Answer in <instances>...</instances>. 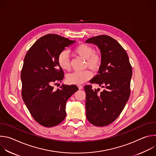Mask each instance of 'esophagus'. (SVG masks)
<instances>
[{
  "instance_id": "34e87169",
  "label": "esophagus",
  "mask_w": 156,
  "mask_h": 156,
  "mask_svg": "<svg viewBox=\"0 0 156 156\" xmlns=\"http://www.w3.org/2000/svg\"><path fill=\"white\" fill-rule=\"evenodd\" d=\"M78 88H79V90H82L83 87V86L82 85H81V84H78Z\"/></svg>"
}]
</instances>
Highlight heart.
<instances>
[{"mask_svg":"<svg viewBox=\"0 0 156 156\" xmlns=\"http://www.w3.org/2000/svg\"><path fill=\"white\" fill-rule=\"evenodd\" d=\"M73 51L78 55L86 59V66L89 68L94 71L99 70L101 65V58L99 54L94 52L93 47L85 44H81L74 49ZM57 61L62 69L64 70H70L71 63L67 51H62L58 56ZM93 76V73L90 70L75 72L67 75L66 80L70 84H80L90 80Z\"/></svg>","mask_w":156,"mask_h":156,"instance_id":"1","label":"heart"}]
</instances>
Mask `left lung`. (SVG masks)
<instances>
[{"label": "left lung", "mask_w": 156, "mask_h": 156, "mask_svg": "<svg viewBox=\"0 0 156 156\" xmlns=\"http://www.w3.org/2000/svg\"><path fill=\"white\" fill-rule=\"evenodd\" d=\"M101 51V65L98 74L90 81L104 90H93L86 85V118L96 126H107L115 121L123 110L130 95L132 67L125 50L112 37L100 35L86 41Z\"/></svg>", "instance_id": "obj_1"}]
</instances>
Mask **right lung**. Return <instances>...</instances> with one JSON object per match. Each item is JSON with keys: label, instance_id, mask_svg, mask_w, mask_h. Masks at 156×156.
Returning a JSON list of instances; mask_svg holds the SVG:
<instances>
[{"label": "right lung", "instance_id": "add662e5", "mask_svg": "<svg viewBox=\"0 0 156 156\" xmlns=\"http://www.w3.org/2000/svg\"><path fill=\"white\" fill-rule=\"evenodd\" d=\"M55 34L39 38L27 52L21 72V96L33 119L45 127L60 123L66 117V103L78 90L76 85L63 84L64 73L57 58L66 47L74 43Z\"/></svg>", "mask_w": 156, "mask_h": 156}]
</instances>
